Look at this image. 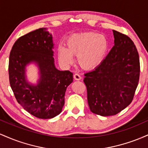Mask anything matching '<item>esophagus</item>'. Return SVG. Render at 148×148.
I'll return each mask as SVG.
<instances>
[{
  "label": "esophagus",
  "instance_id": "esophagus-1",
  "mask_svg": "<svg viewBox=\"0 0 148 148\" xmlns=\"http://www.w3.org/2000/svg\"><path fill=\"white\" fill-rule=\"evenodd\" d=\"M74 79L76 80V81H79V80L81 79V76L79 74H74Z\"/></svg>",
  "mask_w": 148,
  "mask_h": 148
}]
</instances>
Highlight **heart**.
<instances>
[{
  "label": "heart",
  "instance_id": "1",
  "mask_svg": "<svg viewBox=\"0 0 148 148\" xmlns=\"http://www.w3.org/2000/svg\"><path fill=\"white\" fill-rule=\"evenodd\" d=\"M67 47L58 48V57L64 65L72 64L77 56L80 67L85 70L95 68L103 60L108 49V42L102 35L97 33L75 34L67 41Z\"/></svg>",
  "mask_w": 148,
  "mask_h": 148
}]
</instances>
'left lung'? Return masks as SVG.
I'll return each mask as SVG.
<instances>
[{
    "mask_svg": "<svg viewBox=\"0 0 148 148\" xmlns=\"http://www.w3.org/2000/svg\"><path fill=\"white\" fill-rule=\"evenodd\" d=\"M113 32L114 46L106 58L84 74L90 110L101 116L118 114L130 104L140 76L139 56L133 41Z\"/></svg>",
    "mask_w": 148,
    "mask_h": 148,
    "instance_id": "left-lung-1",
    "label": "left lung"
}]
</instances>
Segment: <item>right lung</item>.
Returning <instances> with one entry per match:
<instances>
[{
	"mask_svg": "<svg viewBox=\"0 0 148 148\" xmlns=\"http://www.w3.org/2000/svg\"><path fill=\"white\" fill-rule=\"evenodd\" d=\"M53 49L51 34L42 28L19 37L10 54V84L15 98L25 111L40 119L60 114L66 89L73 81L72 72L56 68ZM31 62L40 70L37 85L29 84L25 78V66Z\"/></svg>",
	"mask_w": 148,
	"mask_h": 148,
	"instance_id": "1",
	"label": "right lung"
}]
</instances>
